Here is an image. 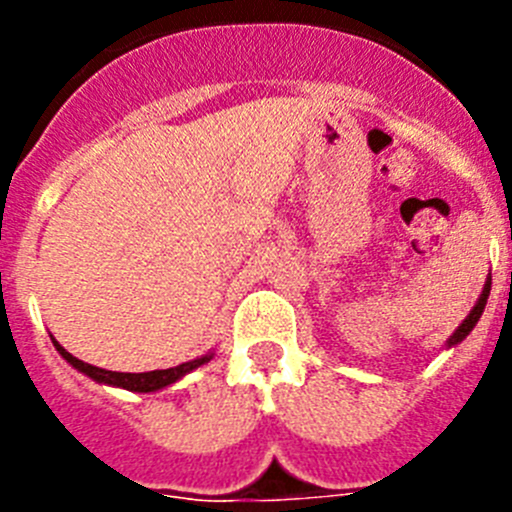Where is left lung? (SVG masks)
<instances>
[{
    "label": "left lung",
    "instance_id": "8db88e82",
    "mask_svg": "<svg viewBox=\"0 0 512 512\" xmlns=\"http://www.w3.org/2000/svg\"><path fill=\"white\" fill-rule=\"evenodd\" d=\"M490 284H492V279L487 277V282H485V289H482V295H479V300H477V305L472 307V312H469L467 318H464V323L459 325V328L454 330V336L449 338V346H456V343H461L464 341V338L469 336V333H472L474 330V325H477V320L482 318V312H485V305H487V297H490Z\"/></svg>",
    "mask_w": 512,
    "mask_h": 512
}]
</instances>
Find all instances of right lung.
<instances>
[{"mask_svg": "<svg viewBox=\"0 0 512 512\" xmlns=\"http://www.w3.org/2000/svg\"><path fill=\"white\" fill-rule=\"evenodd\" d=\"M53 346H56L58 354L63 356V359L69 361L74 369H79L81 374H87V377H92L94 382H102V384H112V387H122V390H130V392H156V390H164V387H169V384L179 382V379L184 377V374L194 372L197 366L207 364V361L212 359V354L207 356H200V359L194 361H187V364H179V366H171V369H156V372H140V374H128V372H107V369H99V366H92L87 364V361L76 359V356H71L66 348L61 346V343L53 338Z\"/></svg>", "mask_w": 512, "mask_h": 512, "instance_id": "obj_1", "label": "right lung"}]
</instances>
